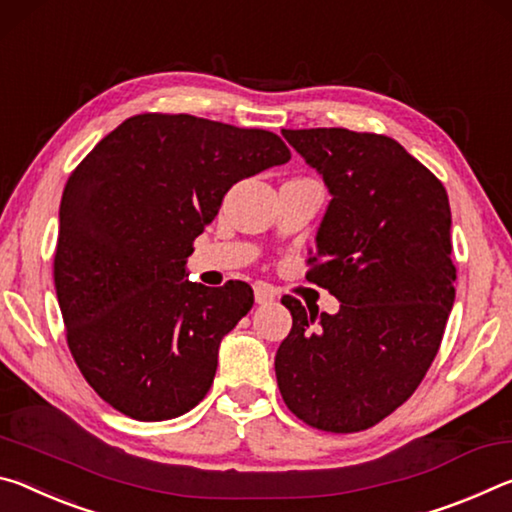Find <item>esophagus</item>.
Returning <instances> with one entry per match:
<instances>
[{"mask_svg":"<svg viewBox=\"0 0 512 512\" xmlns=\"http://www.w3.org/2000/svg\"><path fill=\"white\" fill-rule=\"evenodd\" d=\"M254 299H256V304H270V301L276 299V290L272 286H267V283H256Z\"/></svg>","mask_w":512,"mask_h":512,"instance_id":"esophagus-1","label":"esophagus"}]
</instances>
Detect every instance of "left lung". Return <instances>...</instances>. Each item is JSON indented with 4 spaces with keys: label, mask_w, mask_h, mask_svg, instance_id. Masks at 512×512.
Instances as JSON below:
<instances>
[{
    "label": "left lung",
    "mask_w": 512,
    "mask_h": 512,
    "mask_svg": "<svg viewBox=\"0 0 512 512\" xmlns=\"http://www.w3.org/2000/svg\"><path fill=\"white\" fill-rule=\"evenodd\" d=\"M281 133L329 188L306 279L329 290L340 311L317 315L281 299L292 329L276 351V383L315 429H370L422 383L454 306L447 190L388 136Z\"/></svg>",
    "instance_id": "left-lung-1"
}]
</instances>
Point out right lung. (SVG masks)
<instances>
[{
  "label": "right lung",
  "instance_id": "right-lung-1",
  "mask_svg": "<svg viewBox=\"0 0 512 512\" xmlns=\"http://www.w3.org/2000/svg\"><path fill=\"white\" fill-rule=\"evenodd\" d=\"M288 161L276 133L145 113L70 174L54 283L67 345L106 404L161 422L206 397L220 342L254 306V290L188 281L192 242L233 183Z\"/></svg>",
  "mask_w": 512,
  "mask_h": 512
}]
</instances>
